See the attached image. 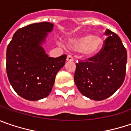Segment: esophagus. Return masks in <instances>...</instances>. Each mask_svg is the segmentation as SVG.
I'll return each mask as SVG.
<instances>
[{"label":"esophagus","instance_id":"obj_1","mask_svg":"<svg viewBox=\"0 0 131 131\" xmlns=\"http://www.w3.org/2000/svg\"><path fill=\"white\" fill-rule=\"evenodd\" d=\"M74 61L73 57L71 55H68V56H67V61L70 62V61Z\"/></svg>","mask_w":131,"mask_h":131}]
</instances>
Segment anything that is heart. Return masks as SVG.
<instances>
[{"label": "heart", "instance_id": "b5f03b06", "mask_svg": "<svg viewBox=\"0 0 131 131\" xmlns=\"http://www.w3.org/2000/svg\"><path fill=\"white\" fill-rule=\"evenodd\" d=\"M103 44V39L99 36L84 34L70 39L68 42V47L74 51L82 52L87 57H92L100 51Z\"/></svg>", "mask_w": 131, "mask_h": 131}]
</instances>
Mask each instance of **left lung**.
Listing matches in <instances>:
<instances>
[{
    "instance_id": "8db88e82",
    "label": "left lung",
    "mask_w": 131,
    "mask_h": 131,
    "mask_svg": "<svg viewBox=\"0 0 131 131\" xmlns=\"http://www.w3.org/2000/svg\"><path fill=\"white\" fill-rule=\"evenodd\" d=\"M103 48L88 60L76 64L74 81L80 92L89 99L103 100L116 92L124 82L127 51L120 38L107 29Z\"/></svg>"
}]
</instances>
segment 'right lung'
Here are the masks:
<instances>
[{
  "label": "right lung",
  "instance_id": "1",
  "mask_svg": "<svg viewBox=\"0 0 131 131\" xmlns=\"http://www.w3.org/2000/svg\"><path fill=\"white\" fill-rule=\"evenodd\" d=\"M53 24L42 22L20 28L6 50V72L12 88L31 101L48 97L57 72L65 64L67 56L49 57L43 45Z\"/></svg>",
  "mask_w": 131,
  "mask_h": 131
}]
</instances>
